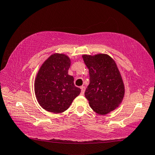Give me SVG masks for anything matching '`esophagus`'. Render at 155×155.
<instances>
[{"label": "esophagus", "mask_w": 155, "mask_h": 155, "mask_svg": "<svg viewBox=\"0 0 155 155\" xmlns=\"http://www.w3.org/2000/svg\"><path fill=\"white\" fill-rule=\"evenodd\" d=\"M81 95H84V94H85V87L82 86V87H81Z\"/></svg>", "instance_id": "34e87169"}]
</instances>
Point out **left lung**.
<instances>
[{
  "instance_id": "8db88e82",
  "label": "left lung",
  "mask_w": 155,
  "mask_h": 155,
  "mask_svg": "<svg viewBox=\"0 0 155 155\" xmlns=\"http://www.w3.org/2000/svg\"><path fill=\"white\" fill-rule=\"evenodd\" d=\"M82 57L89 72L85 97L96 113L108 114L119 107L125 94L124 84L117 64L106 54Z\"/></svg>"
}]
</instances>
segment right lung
<instances>
[{
    "label": "right lung",
    "mask_w": 155,
    "mask_h": 155,
    "mask_svg": "<svg viewBox=\"0 0 155 155\" xmlns=\"http://www.w3.org/2000/svg\"><path fill=\"white\" fill-rule=\"evenodd\" d=\"M70 58L62 53H54L41 66L35 81L36 100L42 108L53 113L68 109L81 93L68 74Z\"/></svg>",
    "instance_id": "add662e5"
}]
</instances>
